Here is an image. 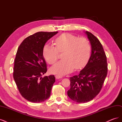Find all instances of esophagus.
I'll list each match as a JSON object with an SVG mask.
<instances>
[{
    "instance_id": "1",
    "label": "esophagus",
    "mask_w": 122,
    "mask_h": 122,
    "mask_svg": "<svg viewBox=\"0 0 122 122\" xmlns=\"http://www.w3.org/2000/svg\"><path fill=\"white\" fill-rule=\"evenodd\" d=\"M55 78H56V79H60V78H62V76H61V75H57L55 76Z\"/></svg>"
}]
</instances>
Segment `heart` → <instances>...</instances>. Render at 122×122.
<instances>
[{"label": "heart", "mask_w": 122, "mask_h": 122, "mask_svg": "<svg viewBox=\"0 0 122 122\" xmlns=\"http://www.w3.org/2000/svg\"><path fill=\"white\" fill-rule=\"evenodd\" d=\"M55 47L45 45L43 49V55L48 63L55 64L59 57V52H64V60L58 62L50 69L55 74L63 75L71 72L74 69L83 68L89 60L91 45L85 38L70 33L62 34L55 40Z\"/></svg>", "instance_id": "obj_1"}]
</instances>
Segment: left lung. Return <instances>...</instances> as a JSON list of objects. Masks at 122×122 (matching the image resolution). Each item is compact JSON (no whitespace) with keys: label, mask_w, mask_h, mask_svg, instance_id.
Masks as SVG:
<instances>
[{"label":"left lung","mask_w":122,"mask_h":122,"mask_svg":"<svg viewBox=\"0 0 122 122\" xmlns=\"http://www.w3.org/2000/svg\"><path fill=\"white\" fill-rule=\"evenodd\" d=\"M89 40L92 53L85 67L78 75L70 77L69 97L78 103L92 100L100 92L107 74L105 53L99 40L92 33L86 31Z\"/></svg>","instance_id":"1"}]
</instances>
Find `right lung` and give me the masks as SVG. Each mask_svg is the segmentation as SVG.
Masks as SVG:
<instances>
[{
  "mask_svg": "<svg viewBox=\"0 0 122 122\" xmlns=\"http://www.w3.org/2000/svg\"><path fill=\"white\" fill-rule=\"evenodd\" d=\"M57 32H36L24 39L17 50L13 77L22 96L28 101L42 102L50 96L55 78L54 75L42 77L47 71L43 49Z\"/></svg>",
  "mask_w": 122,
  "mask_h": 122,
  "instance_id": "right-lung-1",
  "label": "right lung"
}]
</instances>
